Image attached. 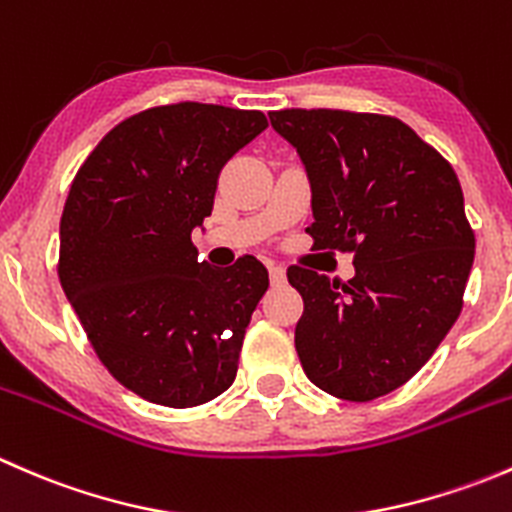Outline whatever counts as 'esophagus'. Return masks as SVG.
<instances>
[{
	"label": "esophagus",
	"mask_w": 512,
	"mask_h": 512,
	"mask_svg": "<svg viewBox=\"0 0 512 512\" xmlns=\"http://www.w3.org/2000/svg\"><path fill=\"white\" fill-rule=\"evenodd\" d=\"M270 280L272 285H282V282H285V267L270 265Z\"/></svg>",
	"instance_id": "34e87169"
}]
</instances>
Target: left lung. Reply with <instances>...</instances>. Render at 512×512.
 Returning <instances> with one entry per match:
<instances>
[{
	"mask_svg": "<svg viewBox=\"0 0 512 512\" xmlns=\"http://www.w3.org/2000/svg\"><path fill=\"white\" fill-rule=\"evenodd\" d=\"M272 128L312 183L319 250L352 252L356 275L287 270L304 299L294 347L312 384L344 401L404 386L463 309L476 235L446 158L394 116L285 108Z\"/></svg>",
	"mask_w": 512,
	"mask_h": 512,
	"instance_id": "left-lung-1",
	"label": "left lung"
}]
</instances>
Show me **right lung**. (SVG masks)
Masks as SVG:
<instances>
[{"label": "right lung", "instance_id": "add662e5", "mask_svg": "<svg viewBox=\"0 0 512 512\" xmlns=\"http://www.w3.org/2000/svg\"><path fill=\"white\" fill-rule=\"evenodd\" d=\"M267 128L262 111L180 101L118 123L89 153L61 215L59 280L101 364L153 404L190 409L235 381L267 292L255 257L198 262L223 165Z\"/></svg>", "mask_w": 512, "mask_h": 512}]
</instances>
